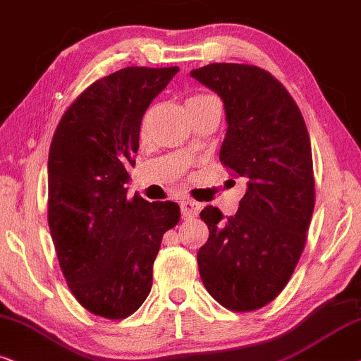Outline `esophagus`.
Here are the masks:
<instances>
[{"label":"esophagus","mask_w":361,"mask_h":361,"mask_svg":"<svg viewBox=\"0 0 361 361\" xmlns=\"http://www.w3.org/2000/svg\"><path fill=\"white\" fill-rule=\"evenodd\" d=\"M200 213V204L195 200H183L181 202V214L185 218H195Z\"/></svg>","instance_id":"esophagus-1"}]
</instances>
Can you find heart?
I'll use <instances>...</instances> for the list:
<instances>
[{"mask_svg":"<svg viewBox=\"0 0 361 361\" xmlns=\"http://www.w3.org/2000/svg\"><path fill=\"white\" fill-rule=\"evenodd\" d=\"M204 98H209V94H195V97H191L188 102H196V99H204Z\"/></svg>","mask_w":361,"mask_h":361,"instance_id":"b5f03b06","label":"heart"}]
</instances>
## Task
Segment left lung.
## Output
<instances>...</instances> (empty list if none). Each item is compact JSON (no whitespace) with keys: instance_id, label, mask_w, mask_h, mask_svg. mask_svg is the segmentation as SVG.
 Segmentation results:
<instances>
[{"instance_id":"left-lung-1","label":"left lung","mask_w":361,"mask_h":361,"mask_svg":"<svg viewBox=\"0 0 361 361\" xmlns=\"http://www.w3.org/2000/svg\"><path fill=\"white\" fill-rule=\"evenodd\" d=\"M190 75L223 99L220 161L248 186L235 216L216 207L200 213L209 230L200 276L225 308L253 312L280 295L307 243L314 208L310 135L291 94L262 68L212 63Z\"/></svg>"}]
</instances>
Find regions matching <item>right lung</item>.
<instances>
[{
  "instance_id": "obj_1",
  "label": "right lung",
  "mask_w": 361,
  "mask_h": 361,
  "mask_svg": "<svg viewBox=\"0 0 361 361\" xmlns=\"http://www.w3.org/2000/svg\"><path fill=\"white\" fill-rule=\"evenodd\" d=\"M178 71L128 66L94 81L49 147L48 225L59 267L81 307L108 320L147 300L163 235L180 221L176 203L128 202L125 188L145 111Z\"/></svg>"
}]
</instances>
